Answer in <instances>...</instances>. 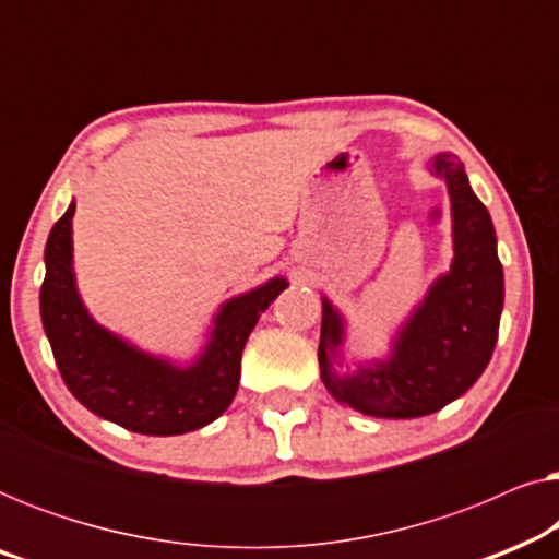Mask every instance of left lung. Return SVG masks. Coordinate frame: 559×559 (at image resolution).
Returning a JSON list of instances; mask_svg holds the SVG:
<instances>
[{
    "label": "left lung",
    "mask_w": 559,
    "mask_h": 559,
    "mask_svg": "<svg viewBox=\"0 0 559 559\" xmlns=\"http://www.w3.org/2000/svg\"><path fill=\"white\" fill-rule=\"evenodd\" d=\"M432 170L448 182L453 203L455 259L404 323L392 356L338 377L333 366H341L343 318L323 300L320 377L335 400L369 417L409 419L442 409L476 384L499 338L503 270L491 216L471 190L463 163L438 155Z\"/></svg>",
    "instance_id": "8db88e82"
}]
</instances>
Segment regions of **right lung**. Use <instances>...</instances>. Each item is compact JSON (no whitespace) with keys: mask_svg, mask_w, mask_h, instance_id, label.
Instances as JSON below:
<instances>
[{"mask_svg":"<svg viewBox=\"0 0 559 559\" xmlns=\"http://www.w3.org/2000/svg\"><path fill=\"white\" fill-rule=\"evenodd\" d=\"M75 203L45 243L40 316L66 386L94 415L142 435H182L213 423L234 402L241 354L257 320L287 282L277 277L218 310L211 341L188 369L142 354L94 323L73 277L71 218Z\"/></svg>","mask_w":559,"mask_h":559,"instance_id":"1","label":"right lung"}]
</instances>
